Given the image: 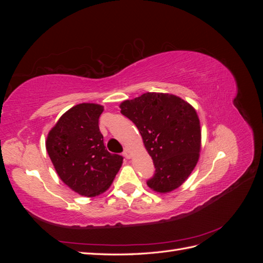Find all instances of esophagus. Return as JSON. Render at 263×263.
Returning <instances> with one entry per match:
<instances>
[{"mask_svg": "<svg viewBox=\"0 0 263 263\" xmlns=\"http://www.w3.org/2000/svg\"><path fill=\"white\" fill-rule=\"evenodd\" d=\"M123 156H124L126 159H130V157H132L130 149H129V148H125L124 153H123Z\"/></svg>", "mask_w": 263, "mask_h": 263, "instance_id": "obj_1", "label": "esophagus"}]
</instances>
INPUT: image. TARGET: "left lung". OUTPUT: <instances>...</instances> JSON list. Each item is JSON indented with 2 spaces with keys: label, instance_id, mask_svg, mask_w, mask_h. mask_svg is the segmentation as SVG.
Listing matches in <instances>:
<instances>
[{
  "label": "left lung",
  "instance_id": "1",
  "mask_svg": "<svg viewBox=\"0 0 263 263\" xmlns=\"http://www.w3.org/2000/svg\"><path fill=\"white\" fill-rule=\"evenodd\" d=\"M121 113L137 126L155 164L147 185L165 194L181 186L200 158L202 133L195 108L170 93L147 92L119 104Z\"/></svg>",
  "mask_w": 263,
  "mask_h": 263
}]
</instances>
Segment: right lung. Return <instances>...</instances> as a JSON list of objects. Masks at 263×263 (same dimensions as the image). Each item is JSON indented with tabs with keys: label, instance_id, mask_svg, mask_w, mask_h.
Instances as JSON below:
<instances>
[{
	"label": "right lung",
	"instance_id": "add662e5",
	"mask_svg": "<svg viewBox=\"0 0 263 263\" xmlns=\"http://www.w3.org/2000/svg\"><path fill=\"white\" fill-rule=\"evenodd\" d=\"M104 106L81 103L62 114L49 130L46 149L58 177L76 193L94 197L112 184L123 157L109 154L99 128Z\"/></svg>",
	"mask_w": 263,
	"mask_h": 263
}]
</instances>
